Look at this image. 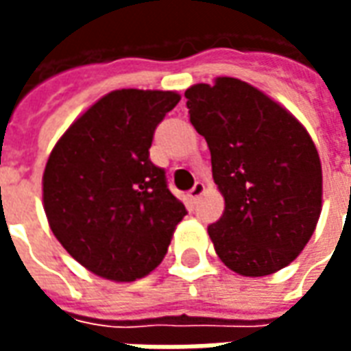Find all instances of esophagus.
I'll return each instance as SVG.
<instances>
[{
    "label": "esophagus",
    "mask_w": 351,
    "mask_h": 351,
    "mask_svg": "<svg viewBox=\"0 0 351 351\" xmlns=\"http://www.w3.org/2000/svg\"><path fill=\"white\" fill-rule=\"evenodd\" d=\"M203 193H205V184L201 182V180H197V182L193 184V188H191L188 195H190V199L193 201V203H197L199 197H201Z\"/></svg>",
    "instance_id": "1"
}]
</instances>
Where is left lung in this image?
<instances>
[{"mask_svg": "<svg viewBox=\"0 0 351 351\" xmlns=\"http://www.w3.org/2000/svg\"><path fill=\"white\" fill-rule=\"evenodd\" d=\"M184 97L226 199L221 218L208 226L218 258L243 276L284 269L322 213V163L312 138L286 108L239 79L195 84Z\"/></svg>", "mask_w": 351, "mask_h": 351, "instance_id": "left-lung-1", "label": "left lung"}]
</instances>
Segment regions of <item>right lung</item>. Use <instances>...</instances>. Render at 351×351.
Instances as JSON below:
<instances>
[{
	"label": "right lung",
	"instance_id": "1",
	"mask_svg": "<svg viewBox=\"0 0 351 351\" xmlns=\"http://www.w3.org/2000/svg\"><path fill=\"white\" fill-rule=\"evenodd\" d=\"M178 101V93L160 90L107 93L50 154L43 175L50 229L97 276H146L188 214L169 190L165 169L150 160L154 131Z\"/></svg>",
	"mask_w": 351,
	"mask_h": 351
}]
</instances>
